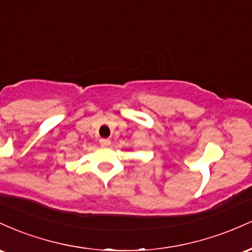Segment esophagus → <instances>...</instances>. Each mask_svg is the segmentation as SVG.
<instances>
[{"mask_svg":"<svg viewBox=\"0 0 252 252\" xmlns=\"http://www.w3.org/2000/svg\"><path fill=\"white\" fill-rule=\"evenodd\" d=\"M99 143L102 144V146L106 147V146H110V143H111V141H110L109 138H100V140H99Z\"/></svg>","mask_w":252,"mask_h":252,"instance_id":"34e87169","label":"esophagus"}]
</instances>
